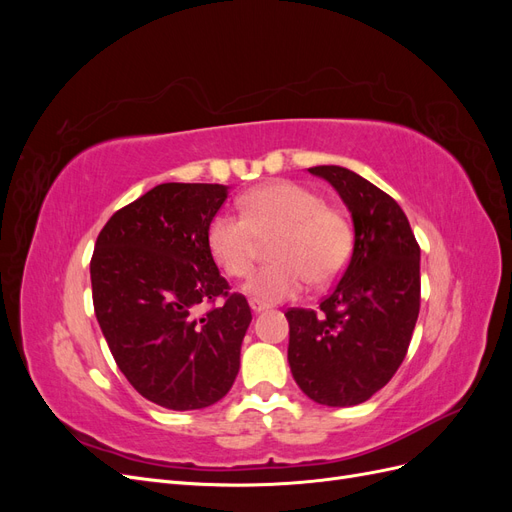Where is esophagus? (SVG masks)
I'll use <instances>...</instances> for the list:
<instances>
[{
  "mask_svg": "<svg viewBox=\"0 0 512 512\" xmlns=\"http://www.w3.org/2000/svg\"><path fill=\"white\" fill-rule=\"evenodd\" d=\"M250 307H252V312L254 314H260V312H265V309L269 307L267 303H262V301H258V299H250Z\"/></svg>",
  "mask_w": 512,
  "mask_h": 512,
  "instance_id": "1",
  "label": "esophagus"
}]
</instances>
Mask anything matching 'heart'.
<instances>
[{
    "mask_svg": "<svg viewBox=\"0 0 512 512\" xmlns=\"http://www.w3.org/2000/svg\"><path fill=\"white\" fill-rule=\"evenodd\" d=\"M241 213L220 211L209 222L207 243L213 260L230 277L254 269L260 239H271L275 262L262 267L245 292L275 303L292 299L309 284L333 282L352 254V226L346 215L324 205L312 188L294 181L258 185L241 198Z\"/></svg>",
    "mask_w": 512,
    "mask_h": 512,
    "instance_id": "1",
    "label": "heart"
}]
</instances>
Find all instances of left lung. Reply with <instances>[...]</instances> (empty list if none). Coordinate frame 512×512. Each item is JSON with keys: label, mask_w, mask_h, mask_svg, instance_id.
<instances>
[{"label": "left lung", "mask_w": 512, "mask_h": 512, "mask_svg": "<svg viewBox=\"0 0 512 512\" xmlns=\"http://www.w3.org/2000/svg\"><path fill=\"white\" fill-rule=\"evenodd\" d=\"M346 203L354 247L320 309L290 307L288 363L316 404H363L389 382L421 309V247L395 200L344 166H314Z\"/></svg>", "instance_id": "1"}]
</instances>
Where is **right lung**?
I'll return each instance as SVG.
<instances>
[{"instance_id":"right-lung-1","label":"right lung","mask_w":512,"mask_h":512,"mask_svg":"<svg viewBox=\"0 0 512 512\" xmlns=\"http://www.w3.org/2000/svg\"><path fill=\"white\" fill-rule=\"evenodd\" d=\"M226 198L220 183H160L113 213L91 256L94 309L113 359L168 410L215 404L239 374L252 312L228 292L207 243ZM203 304L214 307L200 315Z\"/></svg>"}]
</instances>
